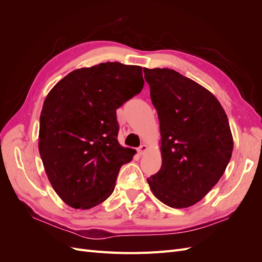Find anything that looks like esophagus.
<instances>
[{
  "label": "esophagus",
  "instance_id": "1",
  "mask_svg": "<svg viewBox=\"0 0 262 262\" xmlns=\"http://www.w3.org/2000/svg\"><path fill=\"white\" fill-rule=\"evenodd\" d=\"M147 150V146L145 144H142L139 148H138V153L139 155H144V153Z\"/></svg>",
  "mask_w": 262,
  "mask_h": 262
}]
</instances>
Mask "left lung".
Returning <instances> with one entry per match:
<instances>
[{
	"mask_svg": "<svg viewBox=\"0 0 262 262\" xmlns=\"http://www.w3.org/2000/svg\"><path fill=\"white\" fill-rule=\"evenodd\" d=\"M161 129L162 167L147 178L158 200L191 207L223 176L232 157L228 119L212 93L171 69H144Z\"/></svg>",
	"mask_w": 262,
	"mask_h": 262,
	"instance_id": "obj_1",
	"label": "left lung"
}]
</instances>
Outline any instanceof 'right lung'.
<instances>
[{
	"mask_svg": "<svg viewBox=\"0 0 262 262\" xmlns=\"http://www.w3.org/2000/svg\"><path fill=\"white\" fill-rule=\"evenodd\" d=\"M142 68L106 62L69 73L46 97L39 153L55 192L70 207L91 209L113 193L134 149L117 140L116 110L143 89Z\"/></svg>",
	"mask_w": 262,
	"mask_h": 262,
	"instance_id": "right-lung-1",
	"label": "right lung"
}]
</instances>
